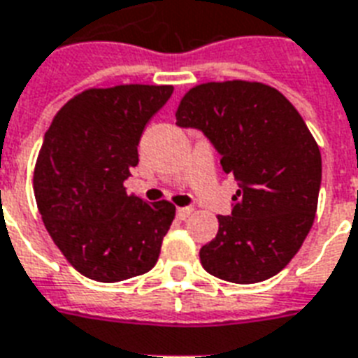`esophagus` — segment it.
I'll return each instance as SVG.
<instances>
[{"label":"esophagus","instance_id":"1","mask_svg":"<svg viewBox=\"0 0 358 358\" xmlns=\"http://www.w3.org/2000/svg\"><path fill=\"white\" fill-rule=\"evenodd\" d=\"M192 207H181V209H177V218L179 220H187L190 215H192Z\"/></svg>","mask_w":358,"mask_h":358}]
</instances>
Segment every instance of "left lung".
Instances as JSON below:
<instances>
[{
	"mask_svg": "<svg viewBox=\"0 0 358 358\" xmlns=\"http://www.w3.org/2000/svg\"><path fill=\"white\" fill-rule=\"evenodd\" d=\"M176 117L203 132L239 185L231 215H218L217 237L199 250L203 268L234 284L278 274L306 239L320 196V148L303 117L274 87L241 80L194 87Z\"/></svg>",
	"mask_w": 358,
	"mask_h": 358,
	"instance_id": "1",
	"label": "left lung"
}]
</instances>
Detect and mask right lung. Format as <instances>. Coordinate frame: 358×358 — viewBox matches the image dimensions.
<instances>
[{
	"label": "right lung",
	"instance_id": "obj_1",
	"mask_svg": "<svg viewBox=\"0 0 358 358\" xmlns=\"http://www.w3.org/2000/svg\"><path fill=\"white\" fill-rule=\"evenodd\" d=\"M171 85L87 90L66 102L44 134L33 188L44 226L78 273L121 282L159 259L176 207L129 196L138 145Z\"/></svg>",
	"mask_w": 358,
	"mask_h": 358
}]
</instances>
